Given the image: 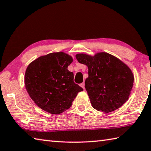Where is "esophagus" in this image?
Segmentation results:
<instances>
[{
	"label": "esophagus",
	"mask_w": 151,
	"mask_h": 151,
	"mask_svg": "<svg viewBox=\"0 0 151 151\" xmlns=\"http://www.w3.org/2000/svg\"><path fill=\"white\" fill-rule=\"evenodd\" d=\"M81 86L83 88V89H84L85 88V84H84V83H81Z\"/></svg>",
	"instance_id": "1"
}]
</instances>
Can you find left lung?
Segmentation results:
<instances>
[{
    "label": "left lung",
    "mask_w": 151,
    "mask_h": 151,
    "mask_svg": "<svg viewBox=\"0 0 151 151\" xmlns=\"http://www.w3.org/2000/svg\"><path fill=\"white\" fill-rule=\"evenodd\" d=\"M76 58L78 63L88 68L85 88L93 108L109 113L125 104L134 81L133 73L127 65L104 52L94 57L77 54Z\"/></svg>",
    "instance_id": "8db88e82"
}]
</instances>
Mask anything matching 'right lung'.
I'll return each mask as SVG.
<instances>
[{"label":"right lung","mask_w":151,"mask_h":151,"mask_svg":"<svg viewBox=\"0 0 151 151\" xmlns=\"http://www.w3.org/2000/svg\"><path fill=\"white\" fill-rule=\"evenodd\" d=\"M73 62L68 55L58 52L42 56L26 70L25 86L32 100L43 110L59 114L72 106L83 88L74 82L67 67Z\"/></svg>","instance_id":"1"}]
</instances>
